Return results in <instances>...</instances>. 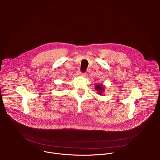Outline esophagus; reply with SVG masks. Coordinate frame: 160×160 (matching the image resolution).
Returning <instances> with one entry per match:
<instances>
[{"mask_svg": "<svg viewBox=\"0 0 160 160\" xmlns=\"http://www.w3.org/2000/svg\"><path fill=\"white\" fill-rule=\"evenodd\" d=\"M78 75H79V76H82V77H83V76H85V73H82L81 72H78Z\"/></svg>", "mask_w": 160, "mask_h": 160, "instance_id": "1", "label": "esophagus"}]
</instances>
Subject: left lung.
Instances as JSON below:
<instances>
[{
    "label": "left lung",
    "instance_id": "1",
    "mask_svg": "<svg viewBox=\"0 0 160 160\" xmlns=\"http://www.w3.org/2000/svg\"><path fill=\"white\" fill-rule=\"evenodd\" d=\"M104 86L102 85V84H96L95 85V89L96 90V91L98 92V93L99 94V95H102V93L104 92Z\"/></svg>",
    "mask_w": 160,
    "mask_h": 160
}]
</instances>
